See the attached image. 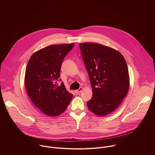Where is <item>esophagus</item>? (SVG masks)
I'll list each match as a JSON object with an SVG mask.
<instances>
[{
	"mask_svg": "<svg viewBox=\"0 0 155 155\" xmlns=\"http://www.w3.org/2000/svg\"><path fill=\"white\" fill-rule=\"evenodd\" d=\"M82 90H83V87H80L78 90H75V94H79L81 91H82Z\"/></svg>",
	"mask_w": 155,
	"mask_h": 155,
	"instance_id": "obj_1",
	"label": "esophagus"
}]
</instances>
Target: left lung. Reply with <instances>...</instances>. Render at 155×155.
<instances>
[{"mask_svg": "<svg viewBox=\"0 0 155 155\" xmlns=\"http://www.w3.org/2000/svg\"><path fill=\"white\" fill-rule=\"evenodd\" d=\"M79 47L93 87L87 107L94 114L105 116L114 111L128 92L126 62L118 51L101 44L86 42Z\"/></svg>", "mask_w": 155, "mask_h": 155, "instance_id": "1", "label": "left lung"}]
</instances>
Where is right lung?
Returning a JSON list of instances; mask_svg holds the SVG:
<instances>
[{
  "mask_svg": "<svg viewBox=\"0 0 155 155\" xmlns=\"http://www.w3.org/2000/svg\"><path fill=\"white\" fill-rule=\"evenodd\" d=\"M74 46L50 45L34 53L28 61L25 81L27 93L34 105L48 116L62 114L72 99L63 82L58 85L57 81L64 58Z\"/></svg>",
  "mask_w": 155,
  "mask_h": 155,
  "instance_id": "right-lung-1",
  "label": "right lung"
}]
</instances>
